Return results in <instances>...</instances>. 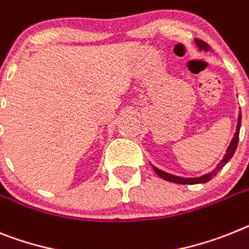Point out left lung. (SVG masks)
<instances>
[{
  "mask_svg": "<svg viewBox=\"0 0 249 249\" xmlns=\"http://www.w3.org/2000/svg\"><path fill=\"white\" fill-rule=\"evenodd\" d=\"M195 44H196V46L199 48V50H205V52H208V50L210 49V46L208 45L207 42L203 41V40L195 39ZM241 121H242V114L239 113V117H238L237 131H235V133H234V137H233V140H231L229 147L227 148V152H226V155H224V157H223V160L220 161L219 163H218V166H216L215 169L212 171V173L205 174V175L199 176V178H180V176L171 175V174H167V173H165V171H162V170L152 166V167H154V170H155V173L160 176V178H162L163 180H167V181H171V182H176V184H188V185H194V184H203V182H208L209 180H212V178H213V176H215L216 174L219 173L223 167L226 166V163L228 162L231 157H233V155H234L235 150H237L238 141H239V129H241Z\"/></svg>",
  "mask_w": 249,
  "mask_h": 249,
  "instance_id": "left-lung-1",
  "label": "left lung"
}]
</instances>
